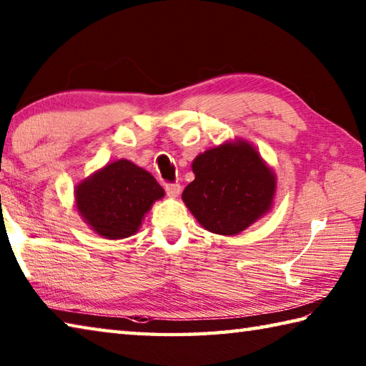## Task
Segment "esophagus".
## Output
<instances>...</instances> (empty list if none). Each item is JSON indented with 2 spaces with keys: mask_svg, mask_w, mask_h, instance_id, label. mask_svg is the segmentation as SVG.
<instances>
[{
  "mask_svg": "<svg viewBox=\"0 0 366 366\" xmlns=\"http://www.w3.org/2000/svg\"><path fill=\"white\" fill-rule=\"evenodd\" d=\"M166 194L171 198H176L181 194V184H166Z\"/></svg>",
  "mask_w": 366,
  "mask_h": 366,
  "instance_id": "obj_1",
  "label": "esophagus"
}]
</instances>
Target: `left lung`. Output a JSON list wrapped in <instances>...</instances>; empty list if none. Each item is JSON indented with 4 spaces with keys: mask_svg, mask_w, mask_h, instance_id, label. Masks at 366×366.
Returning <instances> with one entry per match:
<instances>
[{
    "mask_svg": "<svg viewBox=\"0 0 366 366\" xmlns=\"http://www.w3.org/2000/svg\"><path fill=\"white\" fill-rule=\"evenodd\" d=\"M195 179L182 200L209 232L235 235L250 227L274 203L276 172L250 142L235 139L192 161Z\"/></svg>",
    "mask_w": 366,
    "mask_h": 366,
    "instance_id": "obj_1",
    "label": "left lung"
}]
</instances>
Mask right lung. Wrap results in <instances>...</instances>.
<instances>
[{
  "instance_id": "1",
  "label": "right lung",
  "mask_w": 366,
  "mask_h": 366,
  "mask_svg": "<svg viewBox=\"0 0 366 366\" xmlns=\"http://www.w3.org/2000/svg\"><path fill=\"white\" fill-rule=\"evenodd\" d=\"M164 190L150 172L117 159L80 181L74 189L76 209L85 224L104 239L131 237Z\"/></svg>"
}]
</instances>
